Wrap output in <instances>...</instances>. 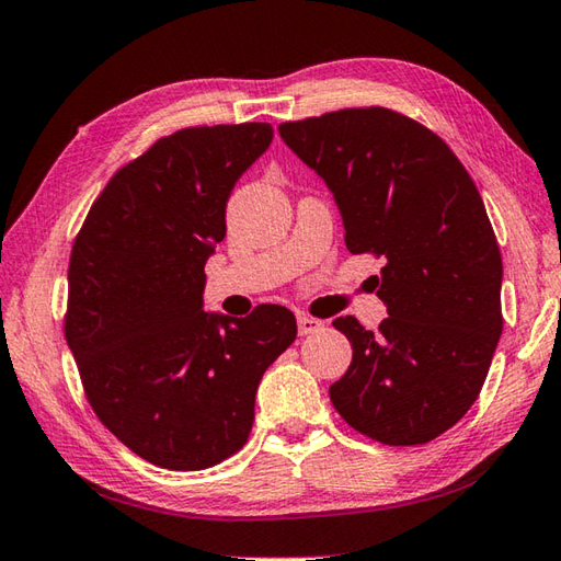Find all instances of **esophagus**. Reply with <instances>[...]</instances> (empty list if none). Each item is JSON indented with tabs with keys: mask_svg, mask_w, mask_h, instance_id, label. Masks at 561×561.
Returning <instances> with one entry per match:
<instances>
[{
	"mask_svg": "<svg viewBox=\"0 0 561 561\" xmlns=\"http://www.w3.org/2000/svg\"><path fill=\"white\" fill-rule=\"evenodd\" d=\"M320 330H322V322L320 320H314V317H310V314H298V332H300V336L314 334V332H320Z\"/></svg>",
	"mask_w": 561,
	"mask_h": 561,
	"instance_id": "1",
	"label": "esophagus"
}]
</instances>
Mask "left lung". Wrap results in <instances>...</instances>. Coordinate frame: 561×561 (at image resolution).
I'll return each mask as SVG.
<instances>
[{
    "mask_svg": "<svg viewBox=\"0 0 561 561\" xmlns=\"http://www.w3.org/2000/svg\"><path fill=\"white\" fill-rule=\"evenodd\" d=\"M278 131L330 187L346 249L386 261L378 332L348 314L332 322L354 348L332 405L383 445H425L467 415L503 332V261L479 190L437 134L383 107Z\"/></svg>",
    "mask_w": 561,
    "mask_h": 561,
    "instance_id": "8db88e82",
    "label": "left lung"
}]
</instances>
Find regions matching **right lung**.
Returning a JSON list of instances; mask_svg holds the SVG:
<instances>
[{
  "label": "right lung",
  "instance_id": "right-lung-1",
  "mask_svg": "<svg viewBox=\"0 0 561 561\" xmlns=\"http://www.w3.org/2000/svg\"><path fill=\"white\" fill-rule=\"evenodd\" d=\"M271 124L158 139L102 190L72 244L66 340L102 425L141 459L199 471L247 445L266 368L295 342L280 305L205 312L227 199Z\"/></svg>",
  "mask_w": 561,
  "mask_h": 561
}]
</instances>
